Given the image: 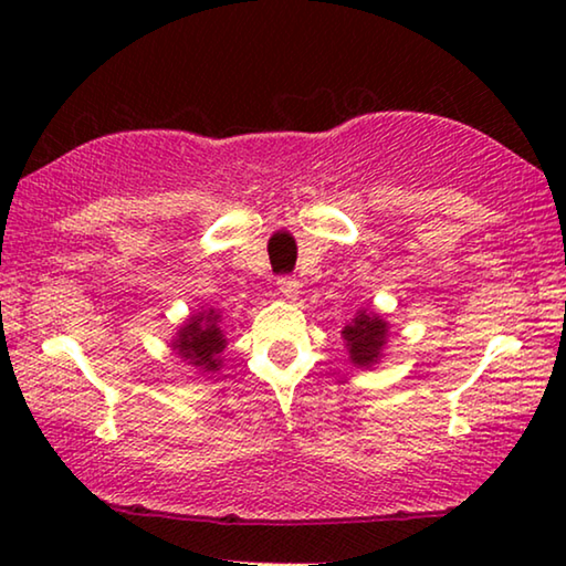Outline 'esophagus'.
I'll return each instance as SVG.
<instances>
[{
	"label": "esophagus",
	"mask_w": 566,
	"mask_h": 566,
	"mask_svg": "<svg viewBox=\"0 0 566 566\" xmlns=\"http://www.w3.org/2000/svg\"><path fill=\"white\" fill-rule=\"evenodd\" d=\"M276 290H280V294L286 296V300H296V296H300V282L292 280V276H282V280L276 282Z\"/></svg>",
	"instance_id": "esophagus-1"
}]
</instances>
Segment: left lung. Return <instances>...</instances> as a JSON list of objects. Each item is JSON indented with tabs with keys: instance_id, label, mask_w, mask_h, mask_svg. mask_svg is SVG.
Wrapping results in <instances>:
<instances>
[{
	"instance_id": "8db88e82",
	"label": "left lung",
	"mask_w": 566,
	"mask_h": 566,
	"mask_svg": "<svg viewBox=\"0 0 566 566\" xmlns=\"http://www.w3.org/2000/svg\"><path fill=\"white\" fill-rule=\"evenodd\" d=\"M387 322L379 319V314L367 310L357 312V317L342 329L352 364H357V367H371V364H377L381 349L387 344Z\"/></svg>"
}]
</instances>
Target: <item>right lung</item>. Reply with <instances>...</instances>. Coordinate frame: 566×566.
<instances>
[{
  "instance_id": "right-lung-1",
  "label": "right lung",
  "mask_w": 566,
  "mask_h": 566,
  "mask_svg": "<svg viewBox=\"0 0 566 566\" xmlns=\"http://www.w3.org/2000/svg\"><path fill=\"white\" fill-rule=\"evenodd\" d=\"M219 312L217 310H202L181 324L177 337L171 339V349H175L181 359L199 371H217L222 367L219 354L224 352L227 339L219 327Z\"/></svg>"
}]
</instances>
